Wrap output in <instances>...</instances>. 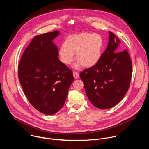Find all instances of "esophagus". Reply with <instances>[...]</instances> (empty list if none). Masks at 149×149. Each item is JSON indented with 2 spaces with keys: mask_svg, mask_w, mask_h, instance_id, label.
Returning <instances> with one entry per match:
<instances>
[{
  "mask_svg": "<svg viewBox=\"0 0 149 149\" xmlns=\"http://www.w3.org/2000/svg\"><path fill=\"white\" fill-rule=\"evenodd\" d=\"M73 75H74V77L75 78H78L79 77V76L78 72H77V71H74L73 72Z\"/></svg>",
  "mask_w": 149,
  "mask_h": 149,
  "instance_id": "obj_1",
  "label": "esophagus"
}]
</instances>
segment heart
Wrapping results in <instances>:
<instances>
[{"label":"heart","instance_id":"obj_1","mask_svg":"<svg viewBox=\"0 0 149 149\" xmlns=\"http://www.w3.org/2000/svg\"><path fill=\"white\" fill-rule=\"evenodd\" d=\"M103 48V40L98 34L81 33L68 36L67 43L61 45L59 55L61 61L69 65L74 60L75 54L78 59L74 67H90L100 59Z\"/></svg>","mask_w":149,"mask_h":149}]
</instances>
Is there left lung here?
Wrapping results in <instances>:
<instances>
[{
    "label": "left lung",
    "instance_id": "obj_1",
    "mask_svg": "<svg viewBox=\"0 0 149 149\" xmlns=\"http://www.w3.org/2000/svg\"><path fill=\"white\" fill-rule=\"evenodd\" d=\"M109 40L96 64L79 74L89 100L100 109L111 108L121 101L129 90L132 76L128 52L120 51L121 41L111 32Z\"/></svg>",
    "mask_w": 149,
    "mask_h": 149
}]
</instances>
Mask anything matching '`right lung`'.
<instances>
[{
  "mask_svg": "<svg viewBox=\"0 0 149 149\" xmlns=\"http://www.w3.org/2000/svg\"><path fill=\"white\" fill-rule=\"evenodd\" d=\"M55 31L33 38L18 66V77L25 95L33 107L47 115L56 113L64 105L72 71L58 58Z\"/></svg>",
  "mask_w": 149,
  "mask_h": 149,
  "instance_id": "obj_1",
  "label": "right lung"
}]
</instances>
